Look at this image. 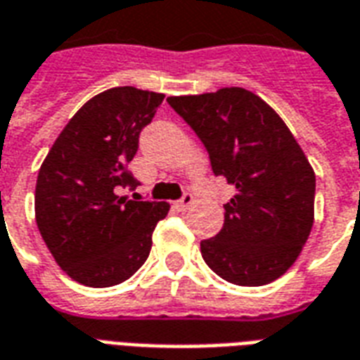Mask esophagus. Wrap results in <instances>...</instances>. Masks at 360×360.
I'll return each mask as SVG.
<instances>
[{
    "instance_id": "obj_1",
    "label": "esophagus",
    "mask_w": 360,
    "mask_h": 360,
    "mask_svg": "<svg viewBox=\"0 0 360 360\" xmlns=\"http://www.w3.org/2000/svg\"><path fill=\"white\" fill-rule=\"evenodd\" d=\"M194 202V196L191 193H185L183 196H181L179 200H177V206H179V210H187L191 204Z\"/></svg>"
}]
</instances>
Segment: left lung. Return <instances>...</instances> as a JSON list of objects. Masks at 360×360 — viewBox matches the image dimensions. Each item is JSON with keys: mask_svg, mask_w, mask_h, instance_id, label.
<instances>
[{"mask_svg": "<svg viewBox=\"0 0 360 360\" xmlns=\"http://www.w3.org/2000/svg\"><path fill=\"white\" fill-rule=\"evenodd\" d=\"M210 154L215 177L234 196L223 229L200 242L215 275L238 286H263L288 271L315 219V172L271 106L242 87L167 97Z\"/></svg>", "mask_w": 360, "mask_h": 360, "instance_id": "left-lung-1", "label": "left lung"}]
</instances>
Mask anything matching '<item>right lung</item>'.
Returning a JSON list of instances; mask_svg holds the SVG:
<instances>
[{
	"mask_svg": "<svg viewBox=\"0 0 360 360\" xmlns=\"http://www.w3.org/2000/svg\"><path fill=\"white\" fill-rule=\"evenodd\" d=\"M164 95L131 85L89 98L72 116L39 167L36 223L66 275L91 288L127 281L146 262L166 202L120 196L139 181L129 162Z\"/></svg>",
	"mask_w": 360,
	"mask_h": 360,
	"instance_id": "right-lung-1",
	"label": "right lung"
}]
</instances>
